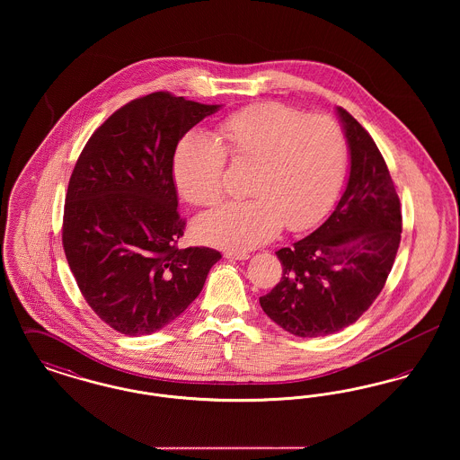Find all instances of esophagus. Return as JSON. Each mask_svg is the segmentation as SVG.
Listing matches in <instances>:
<instances>
[{
	"label": "esophagus",
	"mask_w": 460,
	"mask_h": 460,
	"mask_svg": "<svg viewBox=\"0 0 460 460\" xmlns=\"http://www.w3.org/2000/svg\"><path fill=\"white\" fill-rule=\"evenodd\" d=\"M226 259H233V261H248L250 255L248 253H236V252H226Z\"/></svg>",
	"instance_id": "34e87169"
}]
</instances>
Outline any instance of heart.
Wrapping results in <instances>:
<instances>
[{
	"instance_id": "1",
	"label": "heart",
	"mask_w": 460,
	"mask_h": 460,
	"mask_svg": "<svg viewBox=\"0 0 460 460\" xmlns=\"http://www.w3.org/2000/svg\"><path fill=\"white\" fill-rule=\"evenodd\" d=\"M227 155L253 162L252 198L201 214L193 229L207 244L244 253L274 240L285 224L302 231L328 212L347 171V137L329 115H306L278 102L250 105L220 122L219 139L190 132L179 141L172 171L182 198L216 205L224 195Z\"/></svg>"
}]
</instances>
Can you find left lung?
I'll return each mask as SVG.
<instances>
[{
	"label": "left lung",
	"mask_w": 460,
	"mask_h": 460,
	"mask_svg": "<svg viewBox=\"0 0 460 460\" xmlns=\"http://www.w3.org/2000/svg\"><path fill=\"white\" fill-rule=\"evenodd\" d=\"M350 150V175L323 226L276 252L283 278L261 296L263 312L300 338L353 324L377 298L402 234L400 198L371 134L336 109Z\"/></svg>",
	"instance_id": "left-lung-1"
}]
</instances>
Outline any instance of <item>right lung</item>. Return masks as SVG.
Returning a JSON list of instances; mask_svg holds the SVG:
<instances>
[{
  "label": "right lung",
  "mask_w": 460,
  "mask_h": 460,
  "mask_svg": "<svg viewBox=\"0 0 460 460\" xmlns=\"http://www.w3.org/2000/svg\"><path fill=\"white\" fill-rule=\"evenodd\" d=\"M220 105L156 91L111 113L93 132L66 190L62 243L84 300L110 328L143 336L197 298L217 250L179 248V139Z\"/></svg>",
  "instance_id": "1"
}]
</instances>
